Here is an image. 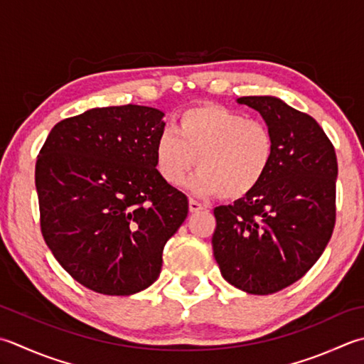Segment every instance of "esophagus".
<instances>
[{
	"instance_id": "1",
	"label": "esophagus",
	"mask_w": 364,
	"mask_h": 364,
	"mask_svg": "<svg viewBox=\"0 0 364 364\" xmlns=\"http://www.w3.org/2000/svg\"><path fill=\"white\" fill-rule=\"evenodd\" d=\"M200 210H203V205L198 203L197 200H194V198H189V211L191 213H197V211H200Z\"/></svg>"
}]
</instances>
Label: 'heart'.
Returning <instances> with one entry per match:
<instances>
[{
  "label": "heart",
  "mask_w": 364,
  "mask_h": 364,
  "mask_svg": "<svg viewBox=\"0 0 364 364\" xmlns=\"http://www.w3.org/2000/svg\"><path fill=\"white\" fill-rule=\"evenodd\" d=\"M274 158V135L267 123L223 105L184 110L173 131L154 144V164L170 186H180L194 170L191 188L200 196L237 200L259 186Z\"/></svg>",
  "instance_id": "b5f03b06"
}]
</instances>
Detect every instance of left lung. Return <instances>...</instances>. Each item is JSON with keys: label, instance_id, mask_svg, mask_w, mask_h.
<instances>
[{"label": "left lung", "instance_id": "left-lung-1", "mask_svg": "<svg viewBox=\"0 0 364 364\" xmlns=\"http://www.w3.org/2000/svg\"><path fill=\"white\" fill-rule=\"evenodd\" d=\"M257 110L274 135V158L251 194L215 208L213 254L240 290L268 295L309 272L336 223L334 146L308 113L274 96L237 99Z\"/></svg>", "mask_w": 364, "mask_h": 364}]
</instances>
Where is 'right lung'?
I'll use <instances>...</instances> for the list:
<instances>
[{"label": "right lung", "mask_w": 364, "mask_h": 364, "mask_svg": "<svg viewBox=\"0 0 364 364\" xmlns=\"http://www.w3.org/2000/svg\"><path fill=\"white\" fill-rule=\"evenodd\" d=\"M164 113L91 109L53 126L36 162L41 230L60 265L90 290L127 296L151 286L188 197L159 176Z\"/></svg>", "instance_id": "1"}]
</instances>
